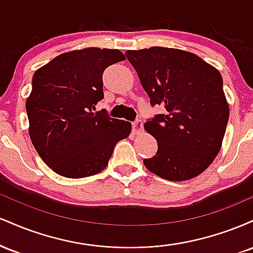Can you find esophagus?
<instances>
[{"label":"esophagus","instance_id":"1","mask_svg":"<svg viewBox=\"0 0 253 253\" xmlns=\"http://www.w3.org/2000/svg\"><path fill=\"white\" fill-rule=\"evenodd\" d=\"M132 127H133V132H134V133L141 132V130H143V127H144L143 121H141V120L134 121V123L132 124Z\"/></svg>","mask_w":253,"mask_h":253}]
</instances>
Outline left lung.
Masks as SVG:
<instances>
[{
    "instance_id": "left-lung-1",
    "label": "left lung",
    "mask_w": 253,
    "mask_h": 253,
    "mask_svg": "<svg viewBox=\"0 0 253 253\" xmlns=\"http://www.w3.org/2000/svg\"><path fill=\"white\" fill-rule=\"evenodd\" d=\"M152 106H163L144 128L158 143L146 169L168 181H188L221 149L229 107L217 69L191 52L153 46L126 51Z\"/></svg>"
}]
</instances>
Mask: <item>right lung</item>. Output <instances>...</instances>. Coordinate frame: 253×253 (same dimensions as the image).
Here are the masks:
<instances>
[{"label": "right lung", "instance_id": "1", "mask_svg": "<svg viewBox=\"0 0 253 253\" xmlns=\"http://www.w3.org/2000/svg\"><path fill=\"white\" fill-rule=\"evenodd\" d=\"M125 59L119 50L85 47L59 54L34 72L26 100L28 133L58 175L82 178L98 173L115 145L129 135L128 121L92 112L103 98L104 69Z\"/></svg>", "mask_w": 253, "mask_h": 253}]
</instances>
